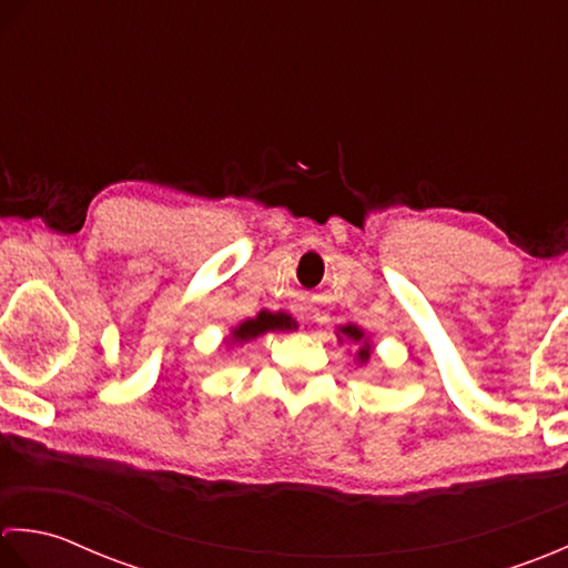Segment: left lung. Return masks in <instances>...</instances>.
<instances>
[{
	"mask_svg": "<svg viewBox=\"0 0 568 568\" xmlns=\"http://www.w3.org/2000/svg\"><path fill=\"white\" fill-rule=\"evenodd\" d=\"M335 335H338L341 343L351 341L355 345H361V348H357V353H355L357 365H365L369 361V355H373V343H369V335L363 328H357V326H353V323H348V326H341Z\"/></svg>",
	"mask_w": 568,
	"mask_h": 568,
	"instance_id": "1",
	"label": "left lung"
}]
</instances>
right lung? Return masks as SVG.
Returning a JSON list of instances; mask_svg holds the SVG:
<instances>
[{"label":"right lung","instance_id":"1","mask_svg":"<svg viewBox=\"0 0 568 568\" xmlns=\"http://www.w3.org/2000/svg\"><path fill=\"white\" fill-rule=\"evenodd\" d=\"M294 328H298L296 321L288 316L286 311H260L254 318L237 323V326L230 331L225 345L227 348H235V345H245L270 331H294Z\"/></svg>","mask_w":568,"mask_h":568}]
</instances>
